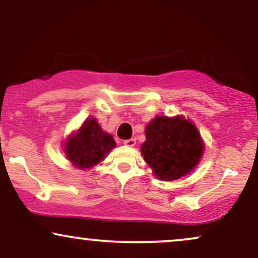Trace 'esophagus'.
<instances>
[{
  "instance_id": "obj_1",
  "label": "esophagus",
  "mask_w": 258,
  "mask_h": 258,
  "mask_svg": "<svg viewBox=\"0 0 258 258\" xmlns=\"http://www.w3.org/2000/svg\"><path fill=\"white\" fill-rule=\"evenodd\" d=\"M123 144H125V146H127V147H135L136 139H135V138L126 139V141H123Z\"/></svg>"
}]
</instances>
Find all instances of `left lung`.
Instances as JSON below:
<instances>
[{
	"instance_id": "obj_1",
	"label": "left lung",
	"mask_w": 258,
	"mask_h": 258,
	"mask_svg": "<svg viewBox=\"0 0 258 258\" xmlns=\"http://www.w3.org/2000/svg\"><path fill=\"white\" fill-rule=\"evenodd\" d=\"M141 149L154 174L173 180L190 172L203 156L204 144L193 123L182 116H158L148 123Z\"/></svg>"
}]
</instances>
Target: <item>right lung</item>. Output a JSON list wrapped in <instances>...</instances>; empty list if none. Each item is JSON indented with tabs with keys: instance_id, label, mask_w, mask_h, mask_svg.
Masks as SVG:
<instances>
[{
	"instance_id": "add662e5",
	"label": "right lung",
	"mask_w": 258,
	"mask_h": 258,
	"mask_svg": "<svg viewBox=\"0 0 258 258\" xmlns=\"http://www.w3.org/2000/svg\"><path fill=\"white\" fill-rule=\"evenodd\" d=\"M114 138L103 132L96 119H87L65 143V155L79 168H90L105 158L112 148Z\"/></svg>"
}]
</instances>
